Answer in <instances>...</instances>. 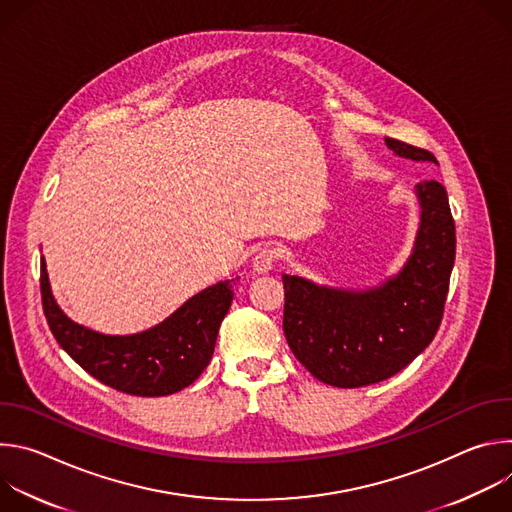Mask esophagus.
<instances>
[{"label":"esophagus","instance_id":"34e87169","mask_svg":"<svg viewBox=\"0 0 512 512\" xmlns=\"http://www.w3.org/2000/svg\"><path fill=\"white\" fill-rule=\"evenodd\" d=\"M275 263V251L273 249H261L257 251V255L253 257V269L257 273H267L273 269Z\"/></svg>","mask_w":512,"mask_h":512}]
</instances>
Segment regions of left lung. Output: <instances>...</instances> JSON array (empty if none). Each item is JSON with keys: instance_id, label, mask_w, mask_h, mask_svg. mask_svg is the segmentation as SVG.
Listing matches in <instances>:
<instances>
[{"instance_id": "left-lung-1", "label": "left lung", "mask_w": 512, "mask_h": 512, "mask_svg": "<svg viewBox=\"0 0 512 512\" xmlns=\"http://www.w3.org/2000/svg\"><path fill=\"white\" fill-rule=\"evenodd\" d=\"M389 150L415 162L435 156L385 137ZM421 225L405 267L364 291L332 289L283 275V332L294 356L322 383L342 389L381 383L421 354L444 318L456 259V227L446 188L415 186Z\"/></svg>"}]
</instances>
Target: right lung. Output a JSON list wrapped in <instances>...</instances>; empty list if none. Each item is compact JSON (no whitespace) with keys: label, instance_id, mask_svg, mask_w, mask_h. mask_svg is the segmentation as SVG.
I'll return each instance as SVG.
<instances>
[{"label":"right lung","instance_id":"right-lung-1","mask_svg":"<svg viewBox=\"0 0 512 512\" xmlns=\"http://www.w3.org/2000/svg\"><path fill=\"white\" fill-rule=\"evenodd\" d=\"M233 283L227 279L202 289L150 330L109 336L64 316L52 298L46 263L40 265L42 308L56 342L91 377L135 397L172 395L202 375L231 308Z\"/></svg>","mask_w":512,"mask_h":512}]
</instances>
